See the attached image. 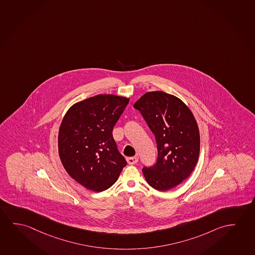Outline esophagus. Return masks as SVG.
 <instances>
[{"label": "esophagus", "instance_id": "34e87169", "mask_svg": "<svg viewBox=\"0 0 255 255\" xmlns=\"http://www.w3.org/2000/svg\"><path fill=\"white\" fill-rule=\"evenodd\" d=\"M127 161L129 165H134L138 162V157H130V158H127Z\"/></svg>", "mask_w": 255, "mask_h": 255}]
</instances>
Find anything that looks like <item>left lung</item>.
Here are the masks:
<instances>
[{
	"label": "left lung",
	"mask_w": 255,
	"mask_h": 255,
	"mask_svg": "<svg viewBox=\"0 0 255 255\" xmlns=\"http://www.w3.org/2000/svg\"><path fill=\"white\" fill-rule=\"evenodd\" d=\"M133 107L138 110L155 135L158 159L144 166L149 185L166 191L190 176L200 150V137L194 115L183 102L163 91L147 92Z\"/></svg>",
	"instance_id": "1"
}]
</instances>
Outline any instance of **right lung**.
I'll return each instance as SVG.
<instances>
[{
    "label": "right lung",
    "instance_id": "obj_1",
    "mask_svg": "<svg viewBox=\"0 0 255 255\" xmlns=\"http://www.w3.org/2000/svg\"><path fill=\"white\" fill-rule=\"evenodd\" d=\"M128 103L127 97L97 95L74 104L61 122V162L69 175L86 189L107 190L127 166L113 129Z\"/></svg>",
    "mask_w": 255,
    "mask_h": 255
}]
</instances>
